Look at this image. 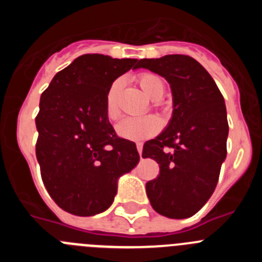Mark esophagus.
Masks as SVG:
<instances>
[{
    "label": "esophagus",
    "instance_id": "34e87169",
    "mask_svg": "<svg viewBox=\"0 0 262 262\" xmlns=\"http://www.w3.org/2000/svg\"><path fill=\"white\" fill-rule=\"evenodd\" d=\"M136 148H138V152L139 155L142 156V152H143V145L142 144H136Z\"/></svg>",
    "mask_w": 262,
    "mask_h": 262
}]
</instances>
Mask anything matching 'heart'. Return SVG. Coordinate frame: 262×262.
Masks as SVG:
<instances>
[{
    "label": "heart",
    "mask_w": 262,
    "mask_h": 262,
    "mask_svg": "<svg viewBox=\"0 0 262 262\" xmlns=\"http://www.w3.org/2000/svg\"><path fill=\"white\" fill-rule=\"evenodd\" d=\"M138 82L145 94L152 99H160L164 94V81L154 73H140L138 76ZM122 81H114L108 88L105 97L106 117L110 120H115L119 117L120 111L118 107L117 98L119 94ZM161 122L155 115L144 117H127L117 124V134L120 138L131 140V142H142L145 139L156 135L160 131Z\"/></svg>",
    "instance_id": "heart-1"
}]
</instances>
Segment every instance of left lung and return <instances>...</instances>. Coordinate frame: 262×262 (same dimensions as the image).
<instances>
[{"label":"left lung","instance_id":"8db88e82","mask_svg":"<svg viewBox=\"0 0 262 262\" xmlns=\"http://www.w3.org/2000/svg\"><path fill=\"white\" fill-rule=\"evenodd\" d=\"M136 68L163 76L173 96L168 127L143 147V157L160 165V174L145 185L147 195L164 216H193L214 193L227 156L224 98L209 72L186 55L142 59Z\"/></svg>","mask_w":262,"mask_h":262}]
</instances>
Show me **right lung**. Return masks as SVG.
Listing matches in <instances>:
<instances>
[{"label": "right lung", "instance_id": "right-lung-1", "mask_svg": "<svg viewBox=\"0 0 262 262\" xmlns=\"http://www.w3.org/2000/svg\"><path fill=\"white\" fill-rule=\"evenodd\" d=\"M136 62L86 53L56 73L41 94L36 159L48 194L69 214L107 210L118 178L139 163L135 143L115 134L105 111L108 88Z\"/></svg>", "mask_w": 262, "mask_h": 262}]
</instances>
